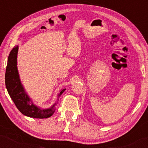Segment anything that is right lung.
Listing matches in <instances>:
<instances>
[{"instance_id":"add662e5","label":"right lung","mask_w":148,"mask_h":148,"mask_svg":"<svg viewBox=\"0 0 148 148\" xmlns=\"http://www.w3.org/2000/svg\"><path fill=\"white\" fill-rule=\"evenodd\" d=\"M18 49V46L14 47L10 51L8 59L5 72V86L8 93L11 99L14 101V104L16 105V108L22 114L34 118L42 119L49 118L55 112L56 103L51 106V108L47 109H42L40 107H37L33 104V101L25 92L19 79L16 66ZM65 90L64 88L60 92L58 97Z\"/></svg>"}]
</instances>
